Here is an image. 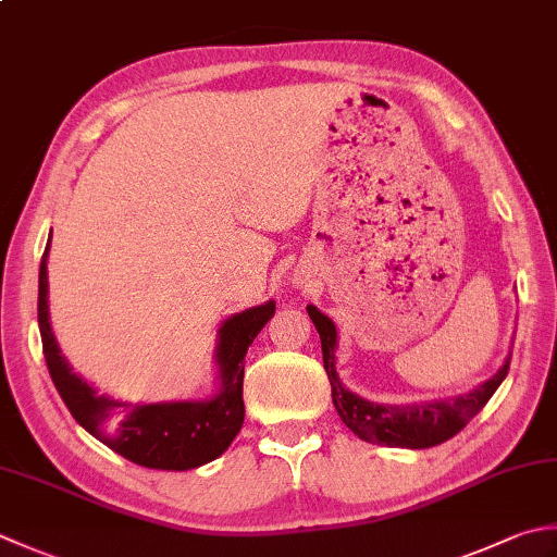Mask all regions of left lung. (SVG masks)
Wrapping results in <instances>:
<instances>
[{
  "mask_svg": "<svg viewBox=\"0 0 557 557\" xmlns=\"http://www.w3.org/2000/svg\"><path fill=\"white\" fill-rule=\"evenodd\" d=\"M315 331L321 335L323 367L331 381L333 406L341 420L350 428L359 440L381 446H403V449H428L437 446L454 434H459L478 412L485 408V403L493 398L497 386L503 384L509 372V359L499 372L487 379L485 384L466 396H456L451 400H432L420 406H388V403H374L347 391L335 372V347L337 331L329 315L315 307H307Z\"/></svg>",
  "mask_w": 557,
  "mask_h": 557,
  "instance_id": "1",
  "label": "left lung"
}]
</instances>
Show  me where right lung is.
I'll return each instance as SVG.
<instances>
[{"label": "right lung", "instance_id": "right-lung-1", "mask_svg": "<svg viewBox=\"0 0 557 557\" xmlns=\"http://www.w3.org/2000/svg\"><path fill=\"white\" fill-rule=\"evenodd\" d=\"M48 250L38 275V325L52 384L82 428L127 461L159 471H190L222 456L244 424V359L248 345L275 315V301L246 309L220 329L214 359L220 391L210 400L127 403L115 400L72 372L50 329Z\"/></svg>", "mask_w": 557, "mask_h": 557}]
</instances>
